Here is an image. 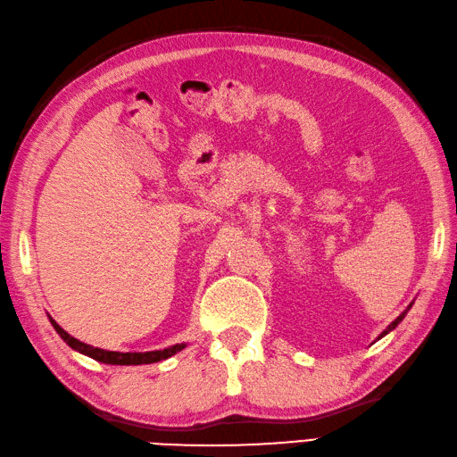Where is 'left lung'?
Here are the masks:
<instances>
[{
    "instance_id": "8db88e82",
    "label": "left lung",
    "mask_w": 457,
    "mask_h": 457,
    "mask_svg": "<svg viewBox=\"0 0 457 457\" xmlns=\"http://www.w3.org/2000/svg\"><path fill=\"white\" fill-rule=\"evenodd\" d=\"M412 303H414V302H411V305H408V307H406V310H404L403 313H400V315H398V318H396V320H395L393 323H390V325H388V328H386V329H385L383 333H380V335H378V339H383V337H385V335H388L390 331H393V329H396V325H398L400 321H403V320H404V315L408 313V310H411V307H412Z\"/></svg>"
}]
</instances>
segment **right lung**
Returning <instances> with one entry per match:
<instances>
[{
  "label": "right lung",
  "mask_w": 457,
  "mask_h": 457,
  "mask_svg": "<svg viewBox=\"0 0 457 457\" xmlns=\"http://www.w3.org/2000/svg\"><path fill=\"white\" fill-rule=\"evenodd\" d=\"M46 318H49L51 325L61 335V339L67 343V345L74 351H79L80 355H87L90 359H95L98 362H104V365H150V362H160L173 357L175 353L183 351L187 347V343H175L171 347H165V349H155V351H142V353H122V351H106V349H100V347H92L87 345V343H82L79 339H74L72 335H69L64 331L61 325L54 321L49 313H46Z\"/></svg>",
  "instance_id": "1"
}]
</instances>
